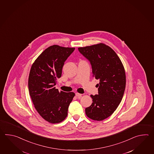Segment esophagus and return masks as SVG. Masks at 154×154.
Listing matches in <instances>:
<instances>
[{
	"label": "esophagus",
	"instance_id": "34e87169",
	"mask_svg": "<svg viewBox=\"0 0 154 154\" xmlns=\"http://www.w3.org/2000/svg\"><path fill=\"white\" fill-rule=\"evenodd\" d=\"M76 96L78 97V98H80L82 97V94H79L78 92H76L75 94Z\"/></svg>",
	"mask_w": 154,
	"mask_h": 154
}]
</instances>
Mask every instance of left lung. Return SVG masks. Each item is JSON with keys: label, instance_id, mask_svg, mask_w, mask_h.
I'll return each mask as SVG.
<instances>
[{"label": "left lung", "instance_id": "left-lung-1", "mask_svg": "<svg viewBox=\"0 0 154 154\" xmlns=\"http://www.w3.org/2000/svg\"><path fill=\"white\" fill-rule=\"evenodd\" d=\"M90 62L92 76L99 80L98 95H91V105L85 108L88 118L101 121L116 111L124 95L126 76L125 68L116 53L110 47L100 43L78 48Z\"/></svg>", "mask_w": 154, "mask_h": 154}]
</instances>
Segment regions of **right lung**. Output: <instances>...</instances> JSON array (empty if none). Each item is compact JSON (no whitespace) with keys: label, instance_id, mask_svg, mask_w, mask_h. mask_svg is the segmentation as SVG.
<instances>
[{"label":"right lung","instance_id":"add662e5","mask_svg":"<svg viewBox=\"0 0 154 154\" xmlns=\"http://www.w3.org/2000/svg\"><path fill=\"white\" fill-rule=\"evenodd\" d=\"M75 48L53 45L46 48L35 60L29 72V91L39 115L50 123H59L68 115L75 94L59 92L55 87L62 76L63 66Z\"/></svg>","mask_w":154,"mask_h":154}]
</instances>
